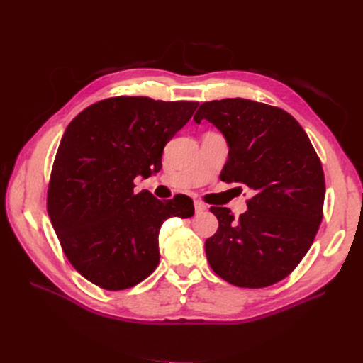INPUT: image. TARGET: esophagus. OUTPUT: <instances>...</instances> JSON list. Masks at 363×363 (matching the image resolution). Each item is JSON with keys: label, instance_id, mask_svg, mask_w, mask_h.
<instances>
[{"label": "esophagus", "instance_id": "obj_1", "mask_svg": "<svg viewBox=\"0 0 363 363\" xmlns=\"http://www.w3.org/2000/svg\"><path fill=\"white\" fill-rule=\"evenodd\" d=\"M194 206H195V213H203L204 211H207V206L203 203V201H194Z\"/></svg>", "mask_w": 363, "mask_h": 363}]
</instances>
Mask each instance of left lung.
<instances>
[{"label": "left lung", "instance_id": "8db88e82", "mask_svg": "<svg viewBox=\"0 0 363 363\" xmlns=\"http://www.w3.org/2000/svg\"><path fill=\"white\" fill-rule=\"evenodd\" d=\"M194 119H207L227 139L219 179L252 191L239 218L211 207L219 225L204 244L208 265L235 286H271L298 267L323 221L321 160L303 127L280 107L225 98L203 103Z\"/></svg>", "mask_w": 363, "mask_h": 363}]
</instances>
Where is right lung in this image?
Here are the masks:
<instances>
[{
  "label": "right lung",
  "mask_w": 363,
  "mask_h": 363,
  "mask_svg": "<svg viewBox=\"0 0 363 363\" xmlns=\"http://www.w3.org/2000/svg\"><path fill=\"white\" fill-rule=\"evenodd\" d=\"M196 101L113 96L77 115L60 140L47 208L60 245L84 279L107 291L145 280L159 265V232L189 218V196L135 192L138 175L162 168V152L192 118Z\"/></svg>",
  "instance_id": "add662e5"
}]
</instances>
